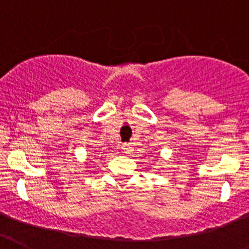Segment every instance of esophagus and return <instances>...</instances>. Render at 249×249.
<instances>
[{"label": "esophagus", "mask_w": 249, "mask_h": 249, "mask_svg": "<svg viewBox=\"0 0 249 249\" xmlns=\"http://www.w3.org/2000/svg\"><path fill=\"white\" fill-rule=\"evenodd\" d=\"M122 148L123 150H124V152L125 153H130L132 151V143H130V142H125V143H123V146H122Z\"/></svg>", "instance_id": "esophagus-1"}]
</instances>
